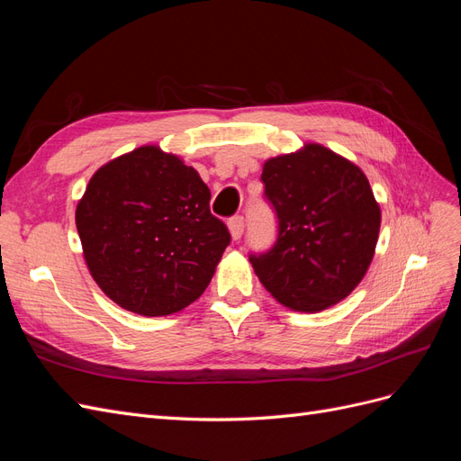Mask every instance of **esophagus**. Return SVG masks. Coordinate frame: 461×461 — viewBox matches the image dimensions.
Returning a JSON list of instances; mask_svg holds the SVG:
<instances>
[{"label": "esophagus", "mask_w": 461, "mask_h": 461, "mask_svg": "<svg viewBox=\"0 0 461 461\" xmlns=\"http://www.w3.org/2000/svg\"><path fill=\"white\" fill-rule=\"evenodd\" d=\"M229 230L232 240H240L242 234H244V217L242 215H236L229 221Z\"/></svg>", "instance_id": "34e87169"}]
</instances>
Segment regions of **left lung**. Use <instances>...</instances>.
Returning a JSON list of instances; mask_svg holds the SVG:
<instances>
[{"label": "left lung", "instance_id": "left-lung-1", "mask_svg": "<svg viewBox=\"0 0 461 461\" xmlns=\"http://www.w3.org/2000/svg\"><path fill=\"white\" fill-rule=\"evenodd\" d=\"M276 242L249 263L286 308L315 313L344 300L366 276L379 240L381 207L352 161L321 144L263 163Z\"/></svg>", "mask_w": 461, "mask_h": 461}]
</instances>
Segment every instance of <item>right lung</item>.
Instances as JSON below:
<instances>
[{
	"mask_svg": "<svg viewBox=\"0 0 461 461\" xmlns=\"http://www.w3.org/2000/svg\"><path fill=\"white\" fill-rule=\"evenodd\" d=\"M194 167L142 146L94 173L77 205V230L94 281L138 315H171L196 302L230 244L209 212Z\"/></svg>",
	"mask_w": 461,
	"mask_h": 461,
	"instance_id": "add662e5",
	"label": "right lung"
}]
</instances>
